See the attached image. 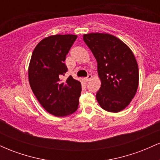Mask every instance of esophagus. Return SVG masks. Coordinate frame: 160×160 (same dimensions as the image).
<instances>
[{
	"label": "esophagus",
	"mask_w": 160,
	"mask_h": 160,
	"mask_svg": "<svg viewBox=\"0 0 160 160\" xmlns=\"http://www.w3.org/2000/svg\"><path fill=\"white\" fill-rule=\"evenodd\" d=\"M91 79H92V75L91 74H89L87 76V78H84V80H85L86 82H88V81H89V80H90Z\"/></svg>",
	"instance_id": "1"
}]
</instances>
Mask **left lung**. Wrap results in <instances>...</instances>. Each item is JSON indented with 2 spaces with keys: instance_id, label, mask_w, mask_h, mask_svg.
Wrapping results in <instances>:
<instances>
[{
  "instance_id": "8db88e82",
  "label": "left lung",
  "mask_w": 160,
  "mask_h": 160,
  "mask_svg": "<svg viewBox=\"0 0 160 160\" xmlns=\"http://www.w3.org/2000/svg\"><path fill=\"white\" fill-rule=\"evenodd\" d=\"M83 40L98 63L102 82L96 93L99 105L113 113L122 111L130 104L138 86V66L132 51L109 34H86Z\"/></svg>"
}]
</instances>
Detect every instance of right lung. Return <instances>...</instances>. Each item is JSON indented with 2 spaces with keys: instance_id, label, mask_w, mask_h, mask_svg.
I'll list each match as a JSON object with an SVG mask.
<instances>
[{
  "instance_id": "right-lung-1",
  "label": "right lung",
  "mask_w": 160,
  "mask_h": 160,
  "mask_svg": "<svg viewBox=\"0 0 160 160\" xmlns=\"http://www.w3.org/2000/svg\"><path fill=\"white\" fill-rule=\"evenodd\" d=\"M74 34H56L44 38L33 51L28 67V80L33 93L42 107L56 117H65L78 110L81 83L69 76L66 56L76 40Z\"/></svg>"
}]
</instances>
